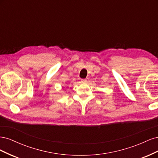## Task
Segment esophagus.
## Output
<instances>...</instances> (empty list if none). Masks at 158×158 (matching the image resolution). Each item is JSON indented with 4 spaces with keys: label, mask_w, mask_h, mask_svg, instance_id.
Here are the masks:
<instances>
[{
    "label": "esophagus",
    "mask_w": 158,
    "mask_h": 158,
    "mask_svg": "<svg viewBox=\"0 0 158 158\" xmlns=\"http://www.w3.org/2000/svg\"><path fill=\"white\" fill-rule=\"evenodd\" d=\"M82 82H83V83H86V82H87V80L82 79Z\"/></svg>",
    "instance_id": "esophagus-1"
}]
</instances>
